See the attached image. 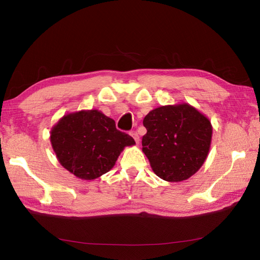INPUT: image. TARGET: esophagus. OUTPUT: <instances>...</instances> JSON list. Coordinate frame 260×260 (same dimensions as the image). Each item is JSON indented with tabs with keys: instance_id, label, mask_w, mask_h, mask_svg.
<instances>
[{
	"instance_id": "esophagus-1",
	"label": "esophagus",
	"mask_w": 260,
	"mask_h": 260,
	"mask_svg": "<svg viewBox=\"0 0 260 260\" xmlns=\"http://www.w3.org/2000/svg\"><path fill=\"white\" fill-rule=\"evenodd\" d=\"M130 136L134 138L135 139V141L137 142V143H139V141H140V137H139V135H138V132L137 131H131L130 132Z\"/></svg>"
}]
</instances>
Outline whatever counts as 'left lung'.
<instances>
[{
  "label": "left lung",
  "instance_id": "8db88e82",
  "mask_svg": "<svg viewBox=\"0 0 260 260\" xmlns=\"http://www.w3.org/2000/svg\"><path fill=\"white\" fill-rule=\"evenodd\" d=\"M143 125L142 151L152 171L169 182L187 180L208 157L212 125L208 117L187 102L150 111Z\"/></svg>",
  "mask_w": 260,
  "mask_h": 260
}]
</instances>
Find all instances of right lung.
<instances>
[{
    "instance_id": "right-lung-1",
    "label": "right lung",
    "mask_w": 260,
    "mask_h": 260,
    "mask_svg": "<svg viewBox=\"0 0 260 260\" xmlns=\"http://www.w3.org/2000/svg\"><path fill=\"white\" fill-rule=\"evenodd\" d=\"M50 141L63 168L82 180H94L110 171L134 138L115 128L114 120L92 109L63 115L52 126Z\"/></svg>"
}]
</instances>
